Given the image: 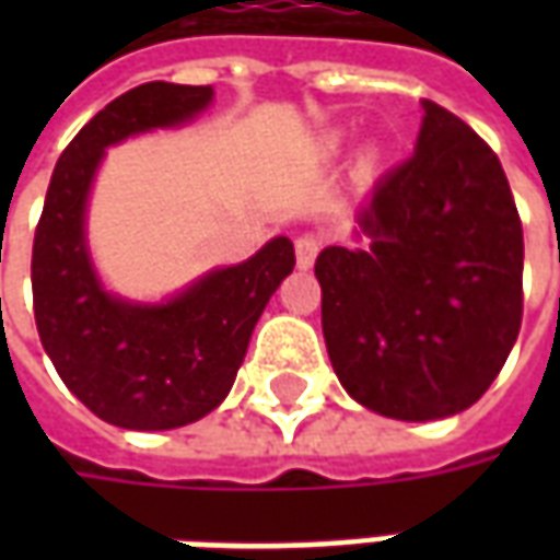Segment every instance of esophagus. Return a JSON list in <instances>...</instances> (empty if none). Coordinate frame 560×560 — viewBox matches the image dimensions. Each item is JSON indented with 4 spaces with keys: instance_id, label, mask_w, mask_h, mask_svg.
Returning <instances> with one entry per match:
<instances>
[{
    "instance_id": "obj_1",
    "label": "esophagus",
    "mask_w": 560,
    "mask_h": 560,
    "mask_svg": "<svg viewBox=\"0 0 560 560\" xmlns=\"http://www.w3.org/2000/svg\"><path fill=\"white\" fill-rule=\"evenodd\" d=\"M293 248H296V267L312 269L317 252H320V240H317L315 233H303V236H296Z\"/></svg>"
}]
</instances>
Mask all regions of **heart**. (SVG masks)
Returning a JSON list of instances; mask_svg holds the SVG:
<instances>
[{"mask_svg": "<svg viewBox=\"0 0 560 560\" xmlns=\"http://www.w3.org/2000/svg\"><path fill=\"white\" fill-rule=\"evenodd\" d=\"M329 147H332V149H336V147H339V140H332V143H329Z\"/></svg>", "mask_w": 560, "mask_h": 560, "instance_id": "obj_1", "label": "heart"}]
</instances>
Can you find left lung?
<instances>
[{
    "mask_svg": "<svg viewBox=\"0 0 560 560\" xmlns=\"http://www.w3.org/2000/svg\"><path fill=\"white\" fill-rule=\"evenodd\" d=\"M413 155L315 260L341 387L393 420H444L489 389L522 327V221L477 131L422 102Z\"/></svg>",
    "mask_w": 560,
    "mask_h": 560,
    "instance_id": "8db88e82",
    "label": "left lung"
}]
</instances>
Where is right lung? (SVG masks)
Here are the masks:
<instances>
[{
  "label": "right lung",
  "mask_w": 560,
  "mask_h": 560,
  "mask_svg": "<svg viewBox=\"0 0 560 560\" xmlns=\"http://www.w3.org/2000/svg\"><path fill=\"white\" fill-rule=\"evenodd\" d=\"M212 86L143 83L92 116L56 161L32 243V300L47 357L95 417L164 432L215 411L231 393L257 317L293 272V243L269 240L236 267L212 269L164 303L104 291L86 243V207L104 149L191 122Z\"/></svg>",
  "instance_id": "1"
}]
</instances>
